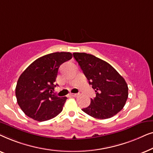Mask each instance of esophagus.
I'll list each match as a JSON object with an SVG mask.
<instances>
[{"label":"esophagus","instance_id":"esophagus-1","mask_svg":"<svg viewBox=\"0 0 153 153\" xmlns=\"http://www.w3.org/2000/svg\"><path fill=\"white\" fill-rule=\"evenodd\" d=\"M79 95V94H73V93H71V94H70V95H69V96H71V97H78Z\"/></svg>","mask_w":153,"mask_h":153}]
</instances>
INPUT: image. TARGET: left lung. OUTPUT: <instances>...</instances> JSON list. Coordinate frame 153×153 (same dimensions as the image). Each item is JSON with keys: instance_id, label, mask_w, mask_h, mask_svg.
I'll return each instance as SVG.
<instances>
[{"instance_id": "left-lung-1", "label": "left lung", "mask_w": 153, "mask_h": 153, "mask_svg": "<svg viewBox=\"0 0 153 153\" xmlns=\"http://www.w3.org/2000/svg\"><path fill=\"white\" fill-rule=\"evenodd\" d=\"M96 97L82 111L97 119H107L120 112L128 97V87L124 78L108 62L85 53H74Z\"/></svg>"}]
</instances>
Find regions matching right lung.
<instances>
[{"label":"right lung","mask_w":153,"mask_h":153,"mask_svg":"<svg viewBox=\"0 0 153 153\" xmlns=\"http://www.w3.org/2000/svg\"><path fill=\"white\" fill-rule=\"evenodd\" d=\"M72 58L70 52H56L37 58L25 70L16 83L17 103L26 116L39 122L62 111L67 97L52 94L60 65Z\"/></svg>","instance_id":"obj_1"}]
</instances>
